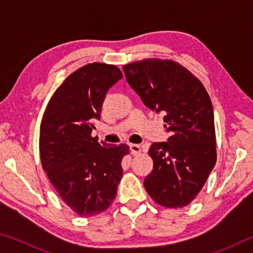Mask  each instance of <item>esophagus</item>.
Segmentation results:
<instances>
[{
	"label": "esophagus",
	"instance_id": "34e87169",
	"mask_svg": "<svg viewBox=\"0 0 253 253\" xmlns=\"http://www.w3.org/2000/svg\"><path fill=\"white\" fill-rule=\"evenodd\" d=\"M129 148H130V153L132 154V155H138V154L142 152L139 145H136V144H130Z\"/></svg>",
	"mask_w": 253,
	"mask_h": 253
}]
</instances>
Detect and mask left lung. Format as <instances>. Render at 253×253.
<instances>
[{
	"label": "left lung",
	"instance_id": "left-lung-1",
	"mask_svg": "<svg viewBox=\"0 0 253 253\" xmlns=\"http://www.w3.org/2000/svg\"><path fill=\"white\" fill-rule=\"evenodd\" d=\"M123 70L144 105L164 113V127L170 134L168 142L149 147L154 168L144 186L162 207H186L202 190L216 162L209 93L191 71L169 59H144Z\"/></svg>",
	"mask_w": 253,
	"mask_h": 253
}]
</instances>
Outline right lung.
<instances>
[{
    "mask_svg": "<svg viewBox=\"0 0 253 253\" xmlns=\"http://www.w3.org/2000/svg\"><path fill=\"white\" fill-rule=\"evenodd\" d=\"M123 78L114 65L93 62L72 72L50 98L40 125V160L72 211L89 217L108 209L123 177L126 144L98 143L93 122L110 87Z\"/></svg>",
    "mask_w": 253,
    "mask_h": 253,
    "instance_id": "right-lung-1",
    "label": "right lung"
}]
</instances>
